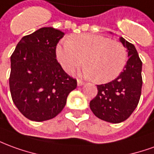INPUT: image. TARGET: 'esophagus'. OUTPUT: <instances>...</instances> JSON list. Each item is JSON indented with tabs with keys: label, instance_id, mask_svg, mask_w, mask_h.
Wrapping results in <instances>:
<instances>
[{
	"label": "esophagus",
	"instance_id": "obj_1",
	"mask_svg": "<svg viewBox=\"0 0 154 154\" xmlns=\"http://www.w3.org/2000/svg\"><path fill=\"white\" fill-rule=\"evenodd\" d=\"M84 84V82L83 81L80 80V79H77V85L78 86H82V85Z\"/></svg>",
	"mask_w": 154,
	"mask_h": 154
}]
</instances>
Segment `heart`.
<instances>
[{
	"label": "heart",
	"mask_w": 154,
	"mask_h": 154,
	"mask_svg": "<svg viewBox=\"0 0 154 154\" xmlns=\"http://www.w3.org/2000/svg\"><path fill=\"white\" fill-rule=\"evenodd\" d=\"M56 53L62 67L69 73L84 61L83 73L97 83L108 82L118 77L128 57L123 44L94 34L72 35L57 45Z\"/></svg>",
	"instance_id": "obj_1"
}]
</instances>
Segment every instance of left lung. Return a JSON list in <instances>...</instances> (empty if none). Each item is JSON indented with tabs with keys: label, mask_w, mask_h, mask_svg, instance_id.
I'll list each match as a JSON object with an SVG mask.
<instances>
[{
	"label": "left lung",
	"mask_w": 154,
	"mask_h": 154,
	"mask_svg": "<svg viewBox=\"0 0 154 154\" xmlns=\"http://www.w3.org/2000/svg\"><path fill=\"white\" fill-rule=\"evenodd\" d=\"M129 57L125 67L116 79L97 85V94L90 102V108L106 122L118 123L129 118L140 99L143 78L142 61L133 44L120 37Z\"/></svg>",
	"instance_id": "left-lung-1"
}]
</instances>
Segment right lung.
Here are the masks:
<instances>
[{
	"label": "right lung",
	"instance_id": "obj_1",
	"mask_svg": "<svg viewBox=\"0 0 154 154\" xmlns=\"http://www.w3.org/2000/svg\"><path fill=\"white\" fill-rule=\"evenodd\" d=\"M64 33L42 27L23 36L11 56L10 91L14 104L26 118L42 122L64 108L77 80L56 59V48Z\"/></svg>",
	"mask_w": 154,
	"mask_h": 154
}]
</instances>
